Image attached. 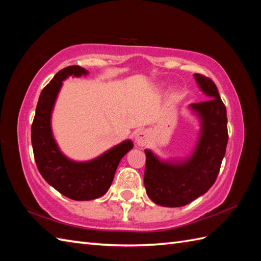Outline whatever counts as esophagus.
<instances>
[{"instance_id": "obj_1", "label": "esophagus", "mask_w": 261, "mask_h": 261, "mask_svg": "<svg viewBox=\"0 0 261 261\" xmlns=\"http://www.w3.org/2000/svg\"><path fill=\"white\" fill-rule=\"evenodd\" d=\"M135 139L138 146L143 147L146 146L147 143H149V134L146 130H139L137 132Z\"/></svg>"}]
</instances>
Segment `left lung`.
<instances>
[{
  "label": "left lung",
  "instance_id": "left-lung-1",
  "mask_svg": "<svg viewBox=\"0 0 261 261\" xmlns=\"http://www.w3.org/2000/svg\"><path fill=\"white\" fill-rule=\"evenodd\" d=\"M199 88L211 98L191 104L201 120V135L192 156L167 163L146 149V192L153 203L179 207L206 193L216 180L228 145L226 109L218 87L208 77L194 74Z\"/></svg>",
  "mask_w": 261,
  "mask_h": 261
}]
</instances>
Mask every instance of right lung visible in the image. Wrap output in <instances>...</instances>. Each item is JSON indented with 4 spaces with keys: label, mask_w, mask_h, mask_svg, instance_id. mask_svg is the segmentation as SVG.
Here are the masks:
<instances>
[{
    "label": "right lung",
    "mask_w": 261,
    "mask_h": 261,
    "mask_svg": "<svg viewBox=\"0 0 261 261\" xmlns=\"http://www.w3.org/2000/svg\"><path fill=\"white\" fill-rule=\"evenodd\" d=\"M88 71L81 66H68L54 76L43 88L31 126V142L39 173L49 185L75 201H90L103 196L112 184L115 170L124 154L134 148L125 140L101 156L85 163L70 160L59 150L51 131V112L63 81Z\"/></svg>",
    "instance_id": "right-lung-1"
}]
</instances>
